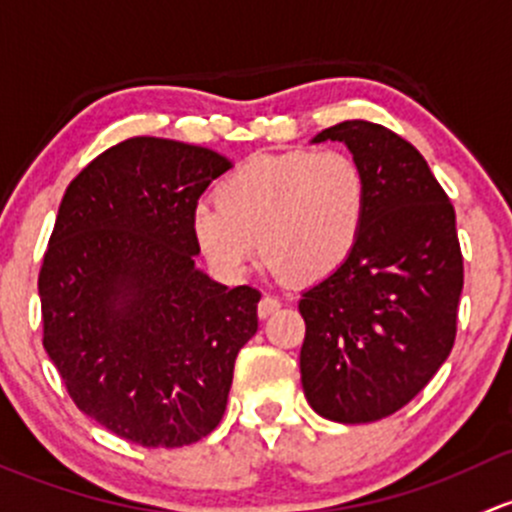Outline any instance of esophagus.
<instances>
[{
    "instance_id": "esophagus-1",
    "label": "esophagus",
    "mask_w": 512,
    "mask_h": 512,
    "mask_svg": "<svg viewBox=\"0 0 512 512\" xmlns=\"http://www.w3.org/2000/svg\"><path fill=\"white\" fill-rule=\"evenodd\" d=\"M278 308H281V300H278L276 295H263V298L258 300V315H261V318H268V315L276 313Z\"/></svg>"
}]
</instances>
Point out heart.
I'll list each match as a JSON object with an SVG mask.
<instances>
[{
  "instance_id": "b5f03b06",
  "label": "heart",
  "mask_w": 512,
  "mask_h": 512,
  "mask_svg": "<svg viewBox=\"0 0 512 512\" xmlns=\"http://www.w3.org/2000/svg\"><path fill=\"white\" fill-rule=\"evenodd\" d=\"M370 184L342 150L256 155L224 177L217 202H199L192 231L224 276H241L258 258L291 283H315L350 258L365 226Z\"/></svg>"
}]
</instances>
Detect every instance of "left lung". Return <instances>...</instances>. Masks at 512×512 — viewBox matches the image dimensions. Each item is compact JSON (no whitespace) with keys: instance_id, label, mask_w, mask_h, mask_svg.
Returning <instances> with one entry per match:
<instances>
[{"instance_id":"1","label":"left lung","mask_w":512,"mask_h":512,"mask_svg":"<svg viewBox=\"0 0 512 512\" xmlns=\"http://www.w3.org/2000/svg\"><path fill=\"white\" fill-rule=\"evenodd\" d=\"M323 140L350 147L370 204L350 258L300 298V379L320 416L370 424L412 402L456 340V212L419 150L384 125L345 120Z\"/></svg>"}]
</instances>
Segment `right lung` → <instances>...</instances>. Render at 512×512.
<instances>
[{"label": "right lung", "mask_w": 512, "mask_h": 512, "mask_svg": "<svg viewBox=\"0 0 512 512\" xmlns=\"http://www.w3.org/2000/svg\"><path fill=\"white\" fill-rule=\"evenodd\" d=\"M229 167L187 142H118L66 187L41 263L44 347L68 397L147 449L217 429L258 330L261 293L194 266V207Z\"/></svg>", "instance_id": "right-lung-1"}]
</instances>
